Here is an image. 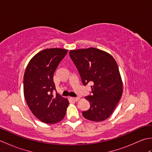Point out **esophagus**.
Masks as SVG:
<instances>
[{"label":"esophagus","mask_w":152,"mask_h":152,"mask_svg":"<svg viewBox=\"0 0 152 152\" xmlns=\"http://www.w3.org/2000/svg\"><path fill=\"white\" fill-rule=\"evenodd\" d=\"M70 99H72V101H78L80 98L79 97H71Z\"/></svg>","instance_id":"1"}]
</instances>
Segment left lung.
Masks as SVG:
<instances>
[{
    "label": "left lung",
    "mask_w": 152,
    "mask_h": 152,
    "mask_svg": "<svg viewBox=\"0 0 152 152\" xmlns=\"http://www.w3.org/2000/svg\"><path fill=\"white\" fill-rule=\"evenodd\" d=\"M70 57L78 69L83 86L91 82L90 103L83 111L86 119L102 121L109 118L120 100L123 83L116 61L110 54L94 48L70 50Z\"/></svg>",
    "instance_id": "obj_1"
}]
</instances>
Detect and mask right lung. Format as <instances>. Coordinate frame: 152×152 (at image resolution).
<instances>
[{
  "mask_svg": "<svg viewBox=\"0 0 152 152\" xmlns=\"http://www.w3.org/2000/svg\"><path fill=\"white\" fill-rule=\"evenodd\" d=\"M68 50L51 48L40 51L32 58L23 78L25 99L35 117L48 124L64 118L69 105L67 99L57 93L53 82L55 71Z\"/></svg>",
  "mask_w": 152,
  "mask_h": 152,
  "instance_id": "right-lung-1",
  "label": "right lung"
}]
</instances>
